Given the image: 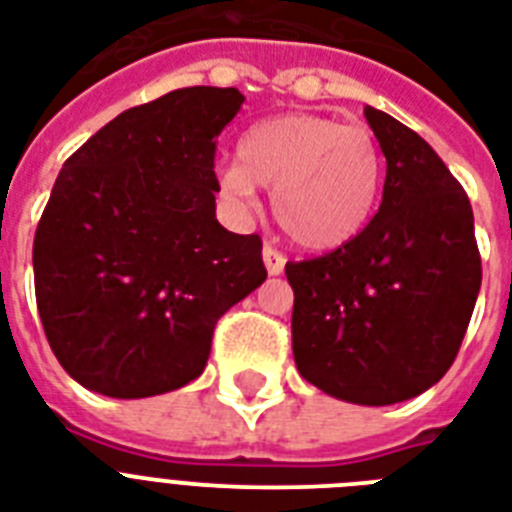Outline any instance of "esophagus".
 Wrapping results in <instances>:
<instances>
[{"label":"esophagus","mask_w":512,"mask_h":512,"mask_svg":"<svg viewBox=\"0 0 512 512\" xmlns=\"http://www.w3.org/2000/svg\"><path fill=\"white\" fill-rule=\"evenodd\" d=\"M263 263H265V271L271 273V276H279V273H284V265H287V257L281 255L279 249L265 247V249H263Z\"/></svg>","instance_id":"34e87169"}]
</instances>
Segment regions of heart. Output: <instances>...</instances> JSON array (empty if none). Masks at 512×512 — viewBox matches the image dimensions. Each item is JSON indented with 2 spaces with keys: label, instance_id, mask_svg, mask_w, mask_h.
Returning <instances> with one entry per match:
<instances>
[{
  "label": "heart",
  "instance_id": "heart-1",
  "mask_svg": "<svg viewBox=\"0 0 512 512\" xmlns=\"http://www.w3.org/2000/svg\"><path fill=\"white\" fill-rule=\"evenodd\" d=\"M385 162L366 127L324 114H279L252 124L239 162L217 175L225 199L249 207L257 188H273V217L297 247H345L372 220Z\"/></svg>",
  "mask_w": 512,
  "mask_h": 512
}]
</instances>
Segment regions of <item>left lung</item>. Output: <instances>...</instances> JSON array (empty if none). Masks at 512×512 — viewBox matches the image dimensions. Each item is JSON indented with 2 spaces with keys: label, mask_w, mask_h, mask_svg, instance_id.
Masks as SVG:
<instances>
[{
  "label": "left lung",
  "mask_w": 512,
  "mask_h": 512,
  "mask_svg": "<svg viewBox=\"0 0 512 512\" xmlns=\"http://www.w3.org/2000/svg\"><path fill=\"white\" fill-rule=\"evenodd\" d=\"M388 172L364 231L316 260L287 263L292 353L329 396L388 406L433 388L462 345L481 289L473 209L441 156L366 106Z\"/></svg>",
  "instance_id": "8db88e82"
}]
</instances>
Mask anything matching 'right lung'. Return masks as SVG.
<instances>
[{"mask_svg":"<svg viewBox=\"0 0 512 512\" xmlns=\"http://www.w3.org/2000/svg\"><path fill=\"white\" fill-rule=\"evenodd\" d=\"M236 87H183L124 111L60 170L34 236L36 308L82 388L148 398L207 366L228 308L265 281L257 233L215 217V138Z\"/></svg>","mask_w":512,"mask_h":512,"instance_id":"1","label":"right lung"}]
</instances>
